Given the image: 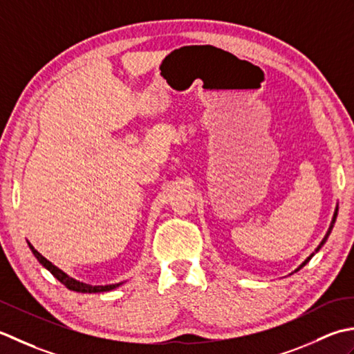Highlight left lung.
<instances>
[{
	"instance_id": "obj_1",
	"label": "left lung",
	"mask_w": 354,
	"mask_h": 354,
	"mask_svg": "<svg viewBox=\"0 0 354 354\" xmlns=\"http://www.w3.org/2000/svg\"><path fill=\"white\" fill-rule=\"evenodd\" d=\"M336 217H337V206H336V211H335V214H333V220H331V223H330V227H328V230H327V234H326V236H324L322 238V241H321V244H319V246L318 248H316V250L315 252H318L322 246H324V243H326L327 241V238H328V235H330V232H331V229H333V226H335V221H336ZM315 254H312V255H310L307 259H306V261L304 263H302L301 266H299V268L297 269V270H295V272H298L299 269H302V268H304V266L310 261V259H312V257H313Z\"/></svg>"
}]
</instances>
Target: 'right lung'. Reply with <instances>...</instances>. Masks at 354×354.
I'll return each instance as SVG.
<instances>
[{"mask_svg": "<svg viewBox=\"0 0 354 354\" xmlns=\"http://www.w3.org/2000/svg\"><path fill=\"white\" fill-rule=\"evenodd\" d=\"M27 244H28V248H30V250H32V254L35 255V258L38 259V261L44 266V268L52 273V275L57 279V281H61V283L66 286L67 288H70V290H73V292H81V293H99V292H110V290H113V288H116V287H119L122 283H118V284H108V286H91V284H85V283H81V281H77V279H75V278H71V277H68L66 272H62L59 268H56L55 264H52L48 261L47 258H44L42 257L38 250H36L30 243L27 241Z\"/></svg>", "mask_w": 354, "mask_h": 354, "instance_id": "obj_1", "label": "right lung"}]
</instances>
